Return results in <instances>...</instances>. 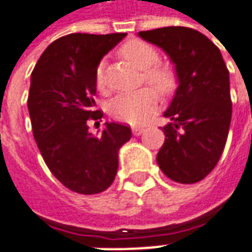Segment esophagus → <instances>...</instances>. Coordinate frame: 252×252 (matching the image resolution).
Here are the masks:
<instances>
[{
    "label": "esophagus",
    "instance_id": "obj_1",
    "mask_svg": "<svg viewBox=\"0 0 252 252\" xmlns=\"http://www.w3.org/2000/svg\"><path fill=\"white\" fill-rule=\"evenodd\" d=\"M145 131L143 128H141V126H135V128H132V134L134 135H141Z\"/></svg>",
    "mask_w": 252,
    "mask_h": 252
}]
</instances>
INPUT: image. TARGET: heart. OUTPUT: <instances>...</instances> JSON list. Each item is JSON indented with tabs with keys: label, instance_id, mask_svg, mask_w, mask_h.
Listing matches in <instances>:
<instances>
[{
	"label": "heart",
	"instance_id": "heart-1",
	"mask_svg": "<svg viewBox=\"0 0 252 252\" xmlns=\"http://www.w3.org/2000/svg\"><path fill=\"white\" fill-rule=\"evenodd\" d=\"M123 54L139 69H143L142 78L145 82L151 83L161 91L170 89L173 76L169 69L156 65L159 63V54L155 48L142 41H134L123 48ZM94 81L99 89H104L103 61L96 69ZM158 104L159 96L156 91H153L152 88H141L138 91L124 92L117 94L110 104V113L121 123L139 126L152 117L158 109Z\"/></svg>",
	"mask_w": 252,
	"mask_h": 252
}]
</instances>
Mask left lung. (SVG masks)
I'll use <instances>...</instances> for the list:
<instances>
[{"instance_id": "8db88e82", "label": "left lung", "mask_w": 252, "mask_h": 252, "mask_svg": "<svg viewBox=\"0 0 252 252\" xmlns=\"http://www.w3.org/2000/svg\"><path fill=\"white\" fill-rule=\"evenodd\" d=\"M176 64L178 88L164 111V143L158 164L173 181L194 184L218 164L231 121L229 69L220 50L205 34L184 26L139 32Z\"/></svg>"}]
</instances>
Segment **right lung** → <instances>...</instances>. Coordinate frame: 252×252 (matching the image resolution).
Segmentation results:
<instances>
[{"instance_id": "1", "label": "right lung", "mask_w": 252, "mask_h": 252, "mask_svg": "<svg viewBox=\"0 0 252 252\" xmlns=\"http://www.w3.org/2000/svg\"><path fill=\"white\" fill-rule=\"evenodd\" d=\"M126 33H71L48 46L32 72L28 109L33 136L53 176L68 189L92 195L117 174L118 151L131 139L129 126L107 123L101 136L88 121H101L94 75L100 60Z\"/></svg>"}]
</instances>
